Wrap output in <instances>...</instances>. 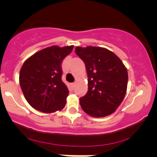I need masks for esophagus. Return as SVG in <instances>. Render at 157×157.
<instances>
[{
    "label": "esophagus",
    "mask_w": 157,
    "mask_h": 157,
    "mask_svg": "<svg viewBox=\"0 0 157 157\" xmlns=\"http://www.w3.org/2000/svg\"><path fill=\"white\" fill-rule=\"evenodd\" d=\"M71 87H72V88H74V86H75V83H71Z\"/></svg>",
    "instance_id": "obj_1"
}]
</instances>
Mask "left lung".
Listing matches in <instances>:
<instances>
[{
	"label": "left lung",
	"mask_w": 157,
	"mask_h": 157,
	"mask_svg": "<svg viewBox=\"0 0 157 157\" xmlns=\"http://www.w3.org/2000/svg\"><path fill=\"white\" fill-rule=\"evenodd\" d=\"M88 76V91L80 99L88 115L101 118L113 113L124 99L128 86V71L115 54L101 47H76Z\"/></svg>",
	"instance_id": "obj_1"
}]
</instances>
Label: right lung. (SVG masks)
Instances as JSON below:
<instances>
[{
	"mask_svg": "<svg viewBox=\"0 0 157 157\" xmlns=\"http://www.w3.org/2000/svg\"><path fill=\"white\" fill-rule=\"evenodd\" d=\"M74 46L53 45L29 57L20 72V85L33 108L45 113L64 109L68 89L61 80V62Z\"/></svg>",
	"mask_w": 157,
	"mask_h": 157,
	"instance_id": "obj_1",
	"label": "right lung"
}]
</instances>
